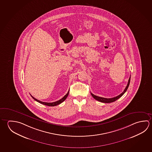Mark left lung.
Returning a JSON list of instances; mask_svg holds the SVG:
<instances>
[{"instance_id": "obj_1", "label": "left lung", "mask_w": 152, "mask_h": 152, "mask_svg": "<svg viewBox=\"0 0 152 152\" xmlns=\"http://www.w3.org/2000/svg\"><path fill=\"white\" fill-rule=\"evenodd\" d=\"M130 78L131 76H130L129 79V80H128V84L126 85V88H125V89H124V91H123L121 94H120V95L116 96H115V97L112 98H102V97H100V96H95L94 94H92V93H91V94L92 96L94 98V99H95L96 100H98V101H100L101 102H104V103H110V102H114V101H116V100H117V99H118L120 98H121V97L125 93V92L126 91L127 89H128V87H129V84H130Z\"/></svg>"}]
</instances>
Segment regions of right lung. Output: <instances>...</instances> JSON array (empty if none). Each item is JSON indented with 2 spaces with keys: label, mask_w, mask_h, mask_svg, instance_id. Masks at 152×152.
Listing matches in <instances>:
<instances>
[{
  "label": "right lung",
  "mask_w": 152,
  "mask_h": 152,
  "mask_svg": "<svg viewBox=\"0 0 152 152\" xmlns=\"http://www.w3.org/2000/svg\"><path fill=\"white\" fill-rule=\"evenodd\" d=\"M69 91H68V93L65 95V96L62 98L60 100H59L58 101H56V102H42V101H39V100H38L37 99H36L35 98L34 96H32L31 95V96L32 97V98L34 99L35 100H36V101H37L39 103H40V104H44V105H46V106H56V105H58V104H61L62 102H64V101L66 99V98H67V96H68V94H69Z\"/></svg>",
  "instance_id": "add662e5"
}]
</instances>
